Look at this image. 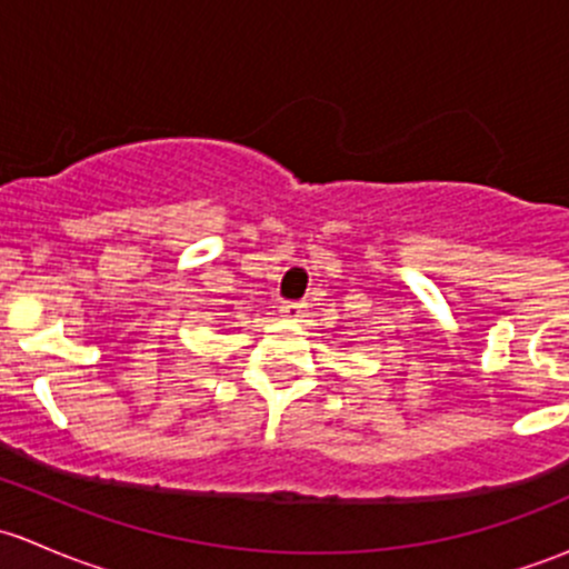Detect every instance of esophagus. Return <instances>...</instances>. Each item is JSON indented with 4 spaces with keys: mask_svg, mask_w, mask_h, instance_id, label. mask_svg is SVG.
<instances>
[{
    "mask_svg": "<svg viewBox=\"0 0 569 569\" xmlns=\"http://www.w3.org/2000/svg\"><path fill=\"white\" fill-rule=\"evenodd\" d=\"M302 302H297V300H289V302H283V306H280V313H283L286 319H300L302 317Z\"/></svg>",
    "mask_w": 569,
    "mask_h": 569,
    "instance_id": "obj_1",
    "label": "esophagus"
}]
</instances>
